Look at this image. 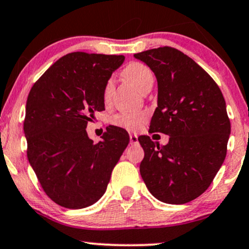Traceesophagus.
Listing matches in <instances>:
<instances>
[{"instance_id":"obj_1","label":"esophagus","mask_w":249,"mask_h":249,"mask_svg":"<svg viewBox=\"0 0 249 249\" xmlns=\"http://www.w3.org/2000/svg\"><path fill=\"white\" fill-rule=\"evenodd\" d=\"M130 143H131V145H137V143H138V136H137V134H130Z\"/></svg>"}]
</instances>
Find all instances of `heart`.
<instances>
[{"instance_id": "heart-1", "label": "heart", "mask_w": 249, "mask_h": 249, "mask_svg": "<svg viewBox=\"0 0 249 249\" xmlns=\"http://www.w3.org/2000/svg\"><path fill=\"white\" fill-rule=\"evenodd\" d=\"M123 76L131 85H133L138 90H142L148 83H153V73L146 65L142 62H130L123 70ZM112 92V80L106 83L103 90L104 101L107 102L111 97ZM146 121V115L142 112H119L111 118V123L115 126L125 128L128 131H137L142 126Z\"/></svg>"}]
</instances>
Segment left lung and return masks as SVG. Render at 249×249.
<instances>
[{
  "label": "left lung",
  "mask_w": 249,
  "mask_h": 249,
  "mask_svg": "<svg viewBox=\"0 0 249 249\" xmlns=\"http://www.w3.org/2000/svg\"><path fill=\"white\" fill-rule=\"evenodd\" d=\"M158 81V107L149 132L169 136L160 146L138 138L145 152L140 175L155 198L184 204L210 187L226 157L231 124L219 87L193 59L173 47L134 54Z\"/></svg>",
  "instance_id": "left-lung-1"
}]
</instances>
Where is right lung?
Listing matches in <instances>:
<instances>
[{
    "label": "right lung",
    "instance_id": "obj_1",
    "mask_svg": "<svg viewBox=\"0 0 249 249\" xmlns=\"http://www.w3.org/2000/svg\"><path fill=\"white\" fill-rule=\"evenodd\" d=\"M123 55L74 52L40 76L26 101L28 159L47 196L67 209L90 206L103 196L112 169L130 142L110 126L94 143L86 127L104 110L103 90Z\"/></svg>",
    "mask_w": 249,
    "mask_h": 249
}]
</instances>
